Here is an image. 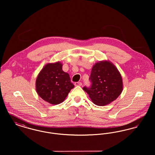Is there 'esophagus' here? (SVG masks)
I'll list each match as a JSON object with an SVG mask.
<instances>
[{
  "label": "esophagus",
  "instance_id": "esophagus-1",
  "mask_svg": "<svg viewBox=\"0 0 155 155\" xmlns=\"http://www.w3.org/2000/svg\"><path fill=\"white\" fill-rule=\"evenodd\" d=\"M74 85L77 87V86H81L82 85V83L80 82H75L74 83Z\"/></svg>",
  "mask_w": 155,
  "mask_h": 155
}]
</instances>
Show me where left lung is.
Segmentation results:
<instances>
[{
    "label": "left lung",
    "mask_w": 155,
    "mask_h": 155,
    "mask_svg": "<svg viewBox=\"0 0 155 155\" xmlns=\"http://www.w3.org/2000/svg\"><path fill=\"white\" fill-rule=\"evenodd\" d=\"M91 87H84L92 102L103 106L115 101L123 89V79L117 67L109 60L95 63L90 75Z\"/></svg>",
    "instance_id": "left-lung-1"
}]
</instances>
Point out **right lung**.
<instances>
[{
  "mask_svg": "<svg viewBox=\"0 0 155 155\" xmlns=\"http://www.w3.org/2000/svg\"><path fill=\"white\" fill-rule=\"evenodd\" d=\"M60 61L48 63L37 76V94L45 101L52 104L62 103L74 85L70 75L62 70Z\"/></svg>",
  "mask_w": 155,
  "mask_h": 155,
  "instance_id": "add662e5",
  "label": "right lung"
}]
</instances>
